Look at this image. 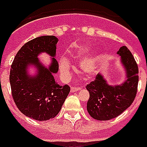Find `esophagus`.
<instances>
[{
	"mask_svg": "<svg viewBox=\"0 0 147 147\" xmlns=\"http://www.w3.org/2000/svg\"><path fill=\"white\" fill-rule=\"evenodd\" d=\"M81 88L79 86H71V92H76V91H79Z\"/></svg>",
	"mask_w": 147,
	"mask_h": 147,
	"instance_id": "1",
	"label": "esophagus"
}]
</instances>
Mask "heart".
<instances>
[{
    "mask_svg": "<svg viewBox=\"0 0 147 147\" xmlns=\"http://www.w3.org/2000/svg\"><path fill=\"white\" fill-rule=\"evenodd\" d=\"M90 47L89 46L80 47L77 51H76L75 53L71 54V58L82 61L84 58L85 56L90 52ZM100 54L96 53V54L90 55L89 57H86L83 60L82 59L83 61L81 62L80 67H81L82 71L88 75L93 74L98 67L100 61ZM70 69L71 65L68 61L65 59L61 60L60 62V71H61V76L65 79H67L69 76Z\"/></svg>",
    "mask_w": 147,
    "mask_h": 147,
    "instance_id": "obj_1",
    "label": "heart"
}]
</instances>
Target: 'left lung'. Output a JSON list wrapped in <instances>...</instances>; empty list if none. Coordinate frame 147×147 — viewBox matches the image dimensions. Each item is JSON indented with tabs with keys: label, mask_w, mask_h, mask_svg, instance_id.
Listing matches in <instances>:
<instances>
[{
	"label": "left lung",
	"mask_w": 147,
	"mask_h": 147,
	"mask_svg": "<svg viewBox=\"0 0 147 147\" xmlns=\"http://www.w3.org/2000/svg\"><path fill=\"white\" fill-rule=\"evenodd\" d=\"M118 54L127 71V80L122 85L109 86L99 73L86 85L90 93L87 111L94 119L107 121L120 115L132 104L136 96L139 68L134 57L126 46L120 47Z\"/></svg>",
	"instance_id": "1"
}]
</instances>
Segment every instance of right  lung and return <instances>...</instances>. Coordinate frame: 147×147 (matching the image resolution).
Returning a JSON list of instances; mask_svg holds the SVG:
<instances>
[{
    "label": "right lung",
    "instance_id": "obj_1",
    "mask_svg": "<svg viewBox=\"0 0 147 147\" xmlns=\"http://www.w3.org/2000/svg\"><path fill=\"white\" fill-rule=\"evenodd\" d=\"M57 40L54 36H43L27 42L16 54L11 66L9 79L13 100L22 114L35 120L54 118L70 92L68 85L61 86L55 82L53 74L59 68L56 59L53 58L49 68L38 62L37 55L41 52L55 56ZM29 63L38 66L39 74L33 79L26 75Z\"/></svg>",
    "mask_w": 147,
    "mask_h": 147
}]
</instances>
